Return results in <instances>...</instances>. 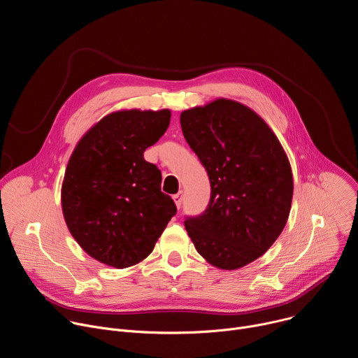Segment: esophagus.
Segmentation results:
<instances>
[{
  "instance_id": "34e87169",
  "label": "esophagus",
  "mask_w": 358,
  "mask_h": 358,
  "mask_svg": "<svg viewBox=\"0 0 358 358\" xmlns=\"http://www.w3.org/2000/svg\"><path fill=\"white\" fill-rule=\"evenodd\" d=\"M182 196H184L182 191H180L178 194H176V195L173 196V199H174V202H176V206H177V208H180V207H181V203H182Z\"/></svg>"
}]
</instances>
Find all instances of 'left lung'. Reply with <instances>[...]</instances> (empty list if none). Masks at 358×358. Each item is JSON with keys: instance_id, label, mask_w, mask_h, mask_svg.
Segmentation results:
<instances>
[{"instance_id": "8db88e82", "label": "left lung", "mask_w": 358, "mask_h": 358, "mask_svg": "<svg viewBox=\"0 0 358 358\" xmlns=\"http://www.w3.org/2000/svg\"><path fill=\"white\" fill-rule=\"evenodd\" d=\"M180 122L211 182L207 210L184 222L188 236L213 266L239 269L262 257L287 222L289 159L266 122L239 101L217 99L184 110Z\"/></svg>"}]
</instances>
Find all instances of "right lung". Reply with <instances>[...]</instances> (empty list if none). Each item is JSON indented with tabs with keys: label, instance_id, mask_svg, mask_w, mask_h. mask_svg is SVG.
<instances>
[{
	"label": "right lung",
	"instance_id": "obj_1",
	"mask_svg": "<svg viewBox=\"0 0 358 358\" xmlns=\"http://www.w3.org/2000/svg\"><path fill=\"white\" fill-rule=\"evenodd\" d=\"M171 112L117 110L90 127L65 171L61 201L69 232L93 259L124 269L140 264L177 208L162 173L143 152L159 141Z\"/></svg>",
	"mask_w": 358,
	"mask_h": 358
}]
</instances>
